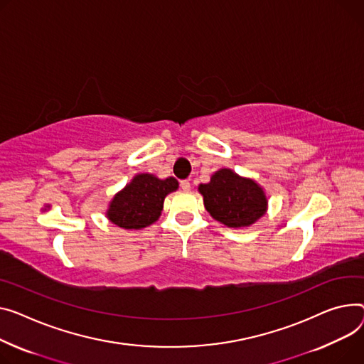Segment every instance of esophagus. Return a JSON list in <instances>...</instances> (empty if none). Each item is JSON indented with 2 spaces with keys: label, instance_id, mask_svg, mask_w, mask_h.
Segmentation results:
<instances>
[{
  "label": "esophagus",
  "instance_id": "obj_1",
  "mask_svg": "<svg viewBox=\"0 0 364 364\" xmlns=\"http://www.w3.org/2000/svg\"><path fill=\"white\" fill-rule=\"evenodd\" d=\"M180 186H181V188H183L184 191H188V190H190V181H188V180L180 181Z\"/></svg>",
  "mask_w": 364,
  "mask_h": 364
}]
</instances>
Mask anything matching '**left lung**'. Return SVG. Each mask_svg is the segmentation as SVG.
Returning a JSON list of instances; mask_svg holds the SVG:
<instances>
[{
    "label": "left lung",
    "mask_w": 364,
    "mask_h": 364,
    "mask_svg": "<svg viewBox=\"0 0 364 364\" xmlns=\"http://www.w3.org/2000/svg\"><path fill=\"white\" fill-rule=\"evenodd\" d=\"M199 193L209 215L228 228L250 227L268 210L263 187L231 168L218 169L209 183L199 184Z\"/></svg>",
    "instance_id": "left-lung-1"
}]
</instances>
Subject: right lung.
<instances>
[{
    "instance_id": "obj_1",
    "label": "right lung",
    "mask_w": 364,
    "mask_h": 364,
    "mask_svg": "<svg viewBox=\"0 0 364 364\" xmlns=\"http://www.w3.org/2000/svg\"><path fill=\"white\" fill-rule=\"evenodd\" d=\"M178 188L174 177L158 178L154 174H136L130 183L115 193L105 216L123 230H141L159 220L165 198Z\"/></svg>"
}]
</instances>
